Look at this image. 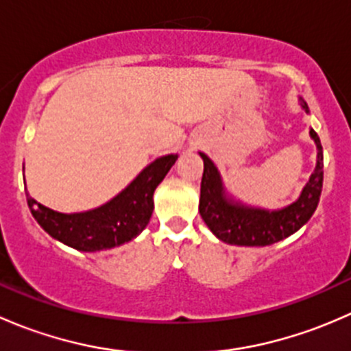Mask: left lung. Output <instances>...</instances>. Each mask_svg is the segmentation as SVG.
<instances>
[{
  "label": "left lung",
  "mask_w": 351,
  "mask_h": 351,
  "mask_svg": "<svg viewBox=\"0 0 351 351\" xmlns=\"http://www.w3.org/2000/svg\"><path fill=\"white\" fill-rule=\"evenodd\" d=\"M300 105L309 112L306 101L300 98ZM317 146V165L311 175L309 183L304 186L299 200L282 210H261L244 207L224 197L221 176L214 162L204 153V175L200 183V212L202 219L221 241L238 246H268L302 228L314 214L323 190V146L319 136L309 130Z\"/></svg>",
  "instance_id": "left-lung-1"
}]
</instances>
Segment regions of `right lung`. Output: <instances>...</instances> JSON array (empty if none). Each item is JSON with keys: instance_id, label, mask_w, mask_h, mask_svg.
<instances>
[{"instance_id": "1", "label": "right lung", "mask_w": 351, "mask_h": 351, "mask_svg": "<svg viewBox=\"0 0 351 351\" xmlns=\"http://www.w3.org/2000/svg\"><path fill=\"white\" fill-rule=\"evenodd\" d=\"M178 156L158 158L139 173L123 192L101 207L81 214L51 210L27 193L28 208L47 234L80 251H100L136 238L154 210V190Z\"/></svg>"}]
</instances>
